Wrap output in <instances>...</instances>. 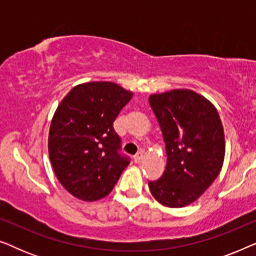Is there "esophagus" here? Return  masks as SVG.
<instances>
[{"instance_id": "esophagus-1", "label": "esophagus", "mask_w": 256, "mask_h": 256, "mask_svg": "<svg viewBox=\"0 0 256 256\" xmlns=\"http://www.w3.org/2000/svg\"><path fill=\"white\" fill-rule=\"evenodd\" d=\"M143 160H144V155H143V152H138L136 154V155L134 156V160H135V163H141V162H143Z\"/></svg>"}]
</instances>
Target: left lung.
Here are the masks:
<instances>
[{"instance_id":"1","label":"left lung","mask_w":256,"mask_h":256,"mask_svg":"<svg viewBox=\"0 0 256 256\" xmlns=\"http://www.w3.org/2000/svg\"><path fill=\"white\" fill-rule=\"evenodd\" d=\"M162 132L166 166L149 182L152 197L166 208L192 204L211 186L225 158V134L214 104L202 94L176 88L149 96Z\"/></svg>"}]
</instances>
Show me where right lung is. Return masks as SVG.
I'll list each match as a JSON object with an SVG mask.
<instances>
[{
  "mask_svg": "<svg viewBox=\"0 0 256 256\" xmlns=\"http://www.w3.org/2000/svg\"><path fill=\"white\" fill-rule=\"evenodd\" d=\"M132 92L112 82L73 87L58 104L48 132V156L59 183L73 197L96 202L113 190L128 157L118 152L113 122Z\"/></svg>",
  "mask_w": 256,
  "mask_h": 256,
  "instance_id": "obj_1",
  "label": "right lung"
}]
</instances>
